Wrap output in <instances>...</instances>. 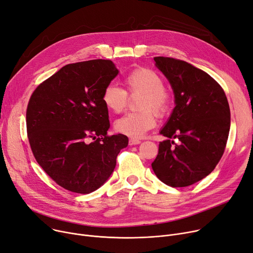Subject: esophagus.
Instances as JSON below:
<instances>
[{
  "label": "esophagus",
  "mask_w": 253,
  "mask_h": 253,
  "mask_svg": "<svg viewBox=\"0 0 253 253\" xmlns=\"http://www.w3.org/2000/svg\"><path fill=\"white\" fill-rule=\"evenodd\" d=\"M138 143H140L139 139H135V138H130L129 139V144L130 145H134V144H138Z\"/></svg>",
  "instance_id": "1"
}]
</instances>
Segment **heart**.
I'll use <instances>...</instances> for the list:
<instances>
[{
    "label": "heart",
    "mask_w": 253,
    "mask_h": 253,
    "mask_svg": "<svg viewBox=\"0 0 253 253\" xmlns=\"http://www.w3.org/2000/svg\"><path fill=\"white\" fill-rule=\"evenodd\" d=\"M126 91L115 84L106 85L101 93L104 108L111 113L123 112L128 104V95H142L137 113H129L117 120L118 132L131 137H141L157 123L156 113L164 116L170 109V94L164 88V80L158 73L147 68L132 71L124 80Z\"/></svg>",
    "instance_id": "1"
}]
</instances>
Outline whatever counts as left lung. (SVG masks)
<instances>
[{"label":"left lung","instance_id":"left-lung-1","mask_svg":"<svg viewBox=\"0 0 253 253\" xmlns=\"http://www.w3.org/2000/svg\"><path fill=\"white\" fill-rule=\"evenodd\" d=\"M154 59L169 80L176 105L161 130L168 139L159 144L152 168L169 187H188L210 174L223 155L231 125L229 102L204 71L176 58Z\"/></svg>","mask_w":253,"mask_h":253}]
</instances>
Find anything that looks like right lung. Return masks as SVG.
<instances>
[{
    "instance_id": "1",
    "label": "right lung",
    "mask_w": 253,
    "mask_h": 253,
    "mask_svg": "<svg viewBox=\"0 0 253 253\" xmlns=\"http://www.w3.org/2000/svg\"><path fill=\"white\" fill-rule=\"evenodd\" d=\"M118 75L111 60L64 65L40 84L26 109V131L38 164L61 188L89 194L106 181L117 156L128 145L108 135L103 88Z\"/></svg>"
}]
</instances>
